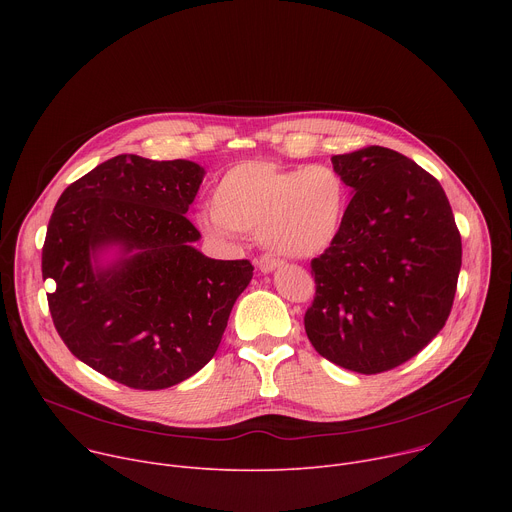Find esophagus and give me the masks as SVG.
<instances>
[{
  "instance_id": "34e87169",
  "label": "esophagus",
  "mask_w": 512,
  "mask_h": 512,
  "mask_svg": "<svg viewBox=\"0 0 512 512\" xmlns=\"http://www.w3.org/2000/svg\"><path fill=\"white\" fill-rule=\"evenodd\" d=\"M279 265H281V261L275 259V257H271V255H263V257L259 259V269H261L263 273H269V271L277 269Z\"/></svg>"
}]
</instances>
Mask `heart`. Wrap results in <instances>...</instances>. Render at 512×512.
<instances>
[{
    "mask_svg": "<svg viewBox=\"0 0 512 512\" xmlns=\"http://www.w3.org/2000/svg\"><path fill=\"white\" fill-rule=\"evenodd\" d=\"M346 182L330 166L283 168L249 160L229 168L212 190L200 225L216 237L259 235L281 257H314L336 239L344 210Z\"/></svg>",
    "mask_w": 512,
    "mask_h": 512,
    "instance_id": "heart-1",
    "label": "heart"
}]
</instances>
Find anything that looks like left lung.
Segmentation results:
<instances>
[{
	"label": "left lung",
	"instance_id": "1",
	"mask_svg": "<svg viewBox=\"0 0 512 512\" xmlns=\"http://www.w3.org/2000/svg\"><path fill=\"white\" fill-rule=\"evenodd\" d=\"M352 188L340 231L312 259L306 334L326 360L377 375L419 354L446 326L462 267L448 196L429 172L381 145L332 156Z\"/></svg>",
	"mask_w": 512,
	"mask_h": 512
}]
</instances>
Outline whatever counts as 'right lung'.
I'll use <instances>...</instances> for the list:
<instances>
[{"instance_id": "obj_1", "label": "right lung", "mask_w": 512, "mask_h": 512, "mask_svg": "<svg viewBox=\"0 0 512 512\" xmlns=\"http://www.w3.org/2000/svg\"><path fill=\"white\" fill-rule=\"evenodd\" d=\"M204 170L188 160L115 156L58 198L42 247L54 328L91 369L131 389L174 387L214 356L253 277L249 259L216 261L192 247L184 216ZM121 242L140 253L93 272L90 253Z\"/></svg>"}]
</instances>
